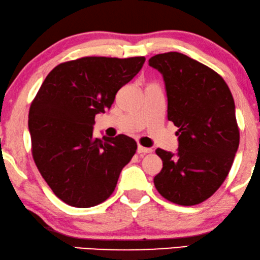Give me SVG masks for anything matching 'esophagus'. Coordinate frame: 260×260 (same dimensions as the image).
I'll return each mask as SVG.
<instances>
[{"label": "esophagus", "mask_w": 260, "mask_h": 260, "mask_svg": "<svg viewBox=\"0 0 260 260\" xmlns=\"http://www.w3.org/2000/svg\"><path fill=\"white\" fill-rule=\"evenodd\" d=\"M151 152H152V148L144 147V146L141 145L138 146V153H151Z\"/></svg>", "instance_id": "1"}]
</instances>
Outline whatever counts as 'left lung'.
I'll return each instance as SVG.
<instances>
[{
  "instance_id": "1",
  "label": "left lung",
  "mask_w": 260,
  "mask_h": 260,
  "mask_svg": "<svg viewBox=\"0 0 260 260\" xmlns=\"http://www.w3.org/2000/svg\"><path fill=\"white\" fill-rule=\"evenodd\" d=\"M149 66L164 75L167 119L178 127L177 154L158 148L162 170L154 186L168 202L193 206L213 196L239 146L235 100L213 69L181 53L158 54Z\"/></svg>"
}]
</instances>
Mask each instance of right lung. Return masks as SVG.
<instances>
[{
    "mask_svg": "<svg viewBox=\"0 0 260 260\" xmlns=\"http://www.w3.org/2000/svg\"><path fill=\"white\" fill-rule=\"evenodd\" d=\"M146 58L85 56L57 64L29 108L28 127L36 167L58 199L93 207L114 192L120 172L138 145L127 135L95 138V115L111 108L115 95Z\"/></svg>",
    "mask_w": 260,
    "mask_h": 260,
    "instance_id": "1",
    "label": "right lung"
}]
</instances>
